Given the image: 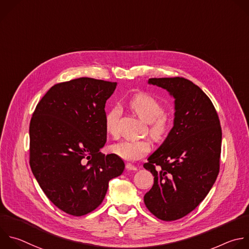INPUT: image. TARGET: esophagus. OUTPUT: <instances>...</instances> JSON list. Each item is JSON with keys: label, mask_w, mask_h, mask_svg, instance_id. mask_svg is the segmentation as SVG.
<instances>
[{"label": "esophagus", "mask_w": 249, "mask_h": 249, "mask_svg": "<svg viewBox=\"0 0 249 249\" xmlns=\"http://www.w3.org/2000/svg\"><path fill=\"white\" fill-rule=\"evenodd\" d=\"M126 169H127L128 171H137V170H138L137 167L134 166V165L131 164V163H126Z\"/></svg>", "instance_id": "1"}]
</instances>
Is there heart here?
I'll return each mask as SVG.
<instances>
[{
  "label": "heart",
  "instance_id": "obj_1",
  "mask_svg": "<svg viewBox=\"0 0 249 249\" xmlns=\"http://www.w3.org/2000/svg\"><path fill=\"white\" fill-rule=\"evenodd\" d=\"M132 110L143 121L149 123V135L157 141L166 137L171 128L170 118L164 113L163 104L155 97L140 93L135 95L129 103ZM122 110L118 106L112 107L107 113L105 119V128L108 135L116 137L118 134V121ZM151 149V143L148 141H122L114 143L111 150L114 154L127 161H136L144 157Z\"/></svg>",
  "mask_w": 249,
  "mask_h": 249
}]
</instances>
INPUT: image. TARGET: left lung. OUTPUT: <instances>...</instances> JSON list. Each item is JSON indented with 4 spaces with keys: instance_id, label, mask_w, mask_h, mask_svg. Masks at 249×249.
I'll return each instance as SVG.
<instances>
[{
    "instance_id": "obj_1",
    "label": "left lung",
    "mask_w": 249,
    "mask_h": 249,
    "mask_svg": "<svg viewBox=\"0 0 249 249\" xmlns=\"http://www.w3.org/2000/svg\"><path fill=\"white\" fill-rule=\"evenodd\" d=\"M175 98L174 126L143 167L154 176L146 208L163 221L188 215L205 198L220 170L222 129L207 95L183 77L150 78Z\"/></svg>"
}]
</instances>
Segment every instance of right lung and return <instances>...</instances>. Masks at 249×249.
<instances>
[{"instance_id": "add662e5", "label": "right lung", "mask_w": 249, "mask_h": 249, "mask_svg": "<svg viewBox=\"0 0 249 249\" xmlns=\"http://www.w3.org/2000/svg\"><path fill=\"white\" fill-rule=\"evenodd\" d=\"M115 82L82 77L53 85L38 103L29 126V164L48 198L63 212L98 208L123 160L100 149L107 142L106 103Z\"/></svg>"}]
</instances>
